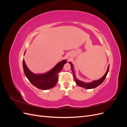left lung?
<instances>
[{"label": "left lung", "instance_id": "left-lung-1", "mask_svg": "<svg viewBox=\"0 0 127 127\" xmlns=\"http://www.w3.org/2000/svg\"><path fill=\"white\" fill-rule=\"evenodd\" d=\"M69 64L71 65V70H72V72H73V75H74V78H75L76 83L77 84V85H78L79 86L86 88V89H92V88H94L95 87H96L97 86H99V85H100V84H101L103 82L104 80V79H105L107 73H108L109 70V66L108 68H107V71L105 73V74L104 75L101 79H99L97 80H95V81H93V82L90 83H86L83 82L82 81H80V80H79L78 79L76 78L74 69H73L72 64L70 62H69Z\"/></svg>", "mask_w": 127, "mask_h": 127}]
</instances>
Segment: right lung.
<instances>
[{
	"label": "right lung",
	"mask_w": 127,
	"mask_h": 127,
	"mask_svg": "<svg viewBox=\"0 0 127 127\" xmlns=\"http://www.w3.org/2000/svg\"><path fill=\"white\" fill-rule=\"evenodd\" d=\"M66 63H67L66 60H62L58 63L54 68L47 73L36 75L29 69L24 60H23L24 72L27 78L33 85L42 90L50 89L56 85L58 79V74L62 70L64 64Z\"/></svg>",
	"instance_id": "add662e5"
}]
</instances>
